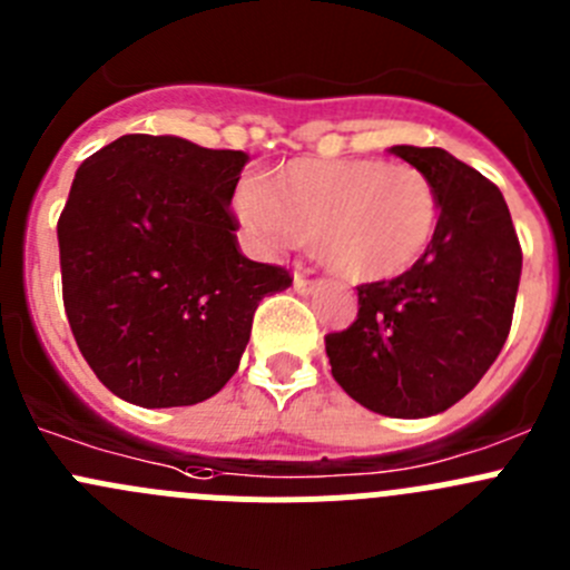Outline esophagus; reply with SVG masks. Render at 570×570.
<instances>
[{
	"mask_svg": "<svg viewBox=\"0 0 570 570\" xmlns=\"http://www.w3.org/2000/svg\"><path fill=\"white\" fill-rule=\"evenodd\" d=\"M292 286H295L297 295H312V292L317 289V286H320V281H308L306 275L297 273V275H295V281H292Z\"/></svg>",
	"mask_w": 570,
	"mask_h": 570,
	"instance_id": "34e87169",
	"label": "esophagus"
}]
</instances>
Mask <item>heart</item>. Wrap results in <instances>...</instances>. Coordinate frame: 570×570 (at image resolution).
<instances>
[{
    "label": "heart",
    "mask_w": 570,
    "mask_h": 570,
    "mask_svg": "<svg viewBox=\"0 0 570 570\" xmlns=\"http://www.w3.org/2000/svg\"><path fill=\"white\" fill-rule=\"evenodd\" d=\"M237 212L256 237L308 245L355 284L400 278L439 232V195L413 165L295 159L243 189Z\"/></svg>",
    "instance_id": "heart-1"
}]
</instances>
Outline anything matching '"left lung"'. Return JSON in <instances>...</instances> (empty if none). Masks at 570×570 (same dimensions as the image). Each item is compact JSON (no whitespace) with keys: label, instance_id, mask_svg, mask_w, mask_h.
I'll return each mask as SVG.
<instances>
[{"label":"left lung","instance_id":"obj_1","mask_svg":"<svg viewBox=\"0 0 570 570\" xmlns=\"http://www.w3.org/2000/svg\"><path fill=\"white\" fill-rule=\"evenodd\" d=\"M433 184L439 232L400 278L358 286V317L327 333L338 386L381 416L424 419L491 370L513 322L521 245L497 184L444 148L394 146Z\"/></svg>","mask_w":570,"mask_h":570}]
</instances>
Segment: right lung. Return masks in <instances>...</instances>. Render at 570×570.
I'll list each match as a JSON object with an SVG mask.
<instances>
[{
  "mask_svg": "<svg viewBox=\"0 0 570 570\" xmlns=\"http://www.w3.org/2000/svg\"><path fill=\"white\" fill-rule=\"evenodd\" d=\"M248 154L124 135L79 165L57 223L62 303L120 400L195 405L232 381L258 301L289 273L239 253L228 212Z\"/></svg>",
  "mask_w": 570,
  "mask_h": 570,
  "instance_id": "right-lung-1",
  "label": "right lung"
}]
</instances>
